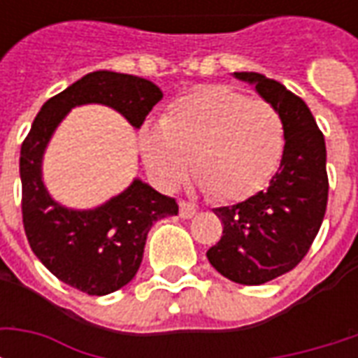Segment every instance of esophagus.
<instances>
[{"mask_svg": "<svg viewBox=\"0 0 358 358\" xmlns=\"http://www.w3.org/2000/svg\"><path fill=\"white\" fill-rule=\"evenodd\" d=\"M197 215L194 203L189 201H180V217L182 218H194Z\"/></svg>", "mask_w": 358, "mask_h": 358, "instance_id": "obj_1", "label": "esophagus"}]
</instances>
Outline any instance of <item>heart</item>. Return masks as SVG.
<instances>
[{"label":"heart","instance_id":"obj_1","mask_svg":"<svg viewBox=\"0 0 358 358\" xmlns=\"http://www.w3.org/2000/svg\"><path fill=\"white\" fill-rule=\"evenodd\" d=\"M141 159L164 189L194 178L217 201H240L274 174L284 120L270 103L230 86H207L172 101L159 126L140 130Z\"/></svg>","mask_w":358,"mask_h":358}]
</instances>
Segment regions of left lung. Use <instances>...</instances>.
Returning <instances> with one entry per match:
<instances>
[{
	"label": "left lung",
	"mask_w": 358,
	"mask_h": 358,
	"mask_svg": "<svg viewBox=\"0 0 358 358\" xmlns=\"http://www.w3.org/2000/svg\"><path fill=\"white\" fill-rule=\"evenodd\" d=\"M253 84L284 120V155L266 189L218 207L222 238L207 251L215 268L236 284L261 285L293 270L307 255L326 213V143L301 97L259 73H234Z\"/></svg>",
	"instance_id": "left-lung-1"
}]
</instances>
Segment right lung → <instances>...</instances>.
Masks as SVG:
<instances>
[{"label":"right lung","mask_w":358,"mask_h":358,"mask_svg":"<svg viewBox=\"0 0 358 358\" xmlns=\"http://www.w3.org/2000/svg\"><path fill=\"white\" fill-rule=\"evenodd\" d=\"M161 99L163 92L145 78L95 71L43 103L22 141V224L28 243L53 276L88 295L117 292L136 276L151 226L178 215V203L134 180L101 207L66 209L43 186V151L53 130L76 105H109L140 128Z\"/></svg>","instance_id":"add662e5"}]
</instances>
